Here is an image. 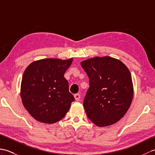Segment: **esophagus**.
Returning <instances> with one entry per match:
<instances>
[{"label": "esophagus", "instance_id": "1", "mask_svg": "<svg viewBox=\"0 0 155 155\" xmlns=\"http://www.w3.org/2000/svg\"><path fill=\"white\" fill-rule=\"evenodd\" d=\"M74 97L75 100L77 101H78L80 100L81 96H80V94H75L74 95Z\"/></svg>", "mask_w": 155, "mask_h": 155}]
</instances>
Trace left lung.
<instances>
[{
    "mask_svg": "<svg viewBox=\"0 0 155 155\" xmlns=\"http://www.w3.org/2000/svg\"><path fill=\"white\" fill-rule=\"evenodd\" d=\"M81 64L89 78L83 103L88 118L98 127L116 123L132 103L133 85L128 68L110 57L91 58Z\"/></svg>",
    "mask_w": 155,
    "mask_h": 155,
    "instance_id": "obj_1",
    "label": "left lung"
}]
</instances>
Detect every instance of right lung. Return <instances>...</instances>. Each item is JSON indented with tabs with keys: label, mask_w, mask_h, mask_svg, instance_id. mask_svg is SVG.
<instances>
[{
	"label": "right lung",
	"mask_w": 155,
	"mask_h": 155,
	"mask_svg": "<svg viewBox=\"0 0 155 155\" xmlns=\"http://www.w3.org/2000/svg\"><path fill=\"white\" fill-rule=\"evenodd\" d=\"M72 58H45L32 62L25 69L21 86L22 104L35 119L47 124L61 120L74 98L64 77Z\"/></svg>",
	"instance_id": "1"
}]
</instances>
